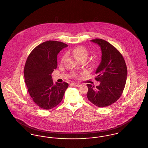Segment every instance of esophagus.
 <instances>
[{
    "label": "esophagus",
    "mask_w": 148,
    "mask_h": 148,
    "mask_svg": "<svg viewBox=\"0 0 148 148\" xmlns=\"http://www.w3.org/2000/svg\"><path fill=\"white\" fill-rule=\"evenodd\" d=\"M71 85H73V86H77V87H79V86H80V84H77V83H71Z\"/></svg>",
    "instance_id": "obj_1"
}]
</instances>
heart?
I'll return each instance as SVG.
<instances>
[{
	"label": "heart",
	"instance_id": "heart-1",
	"mask_svg": "<svg viewBox=\"0 0 148 148\" xmlns=\"http://www.w3.org/2000/svg\"><path fill=\"white\" fill-rule=\"evenodd\" d=\"M71 53L78 60L83 59H84L86 60L88 56V50L84 47H81V46L77 47V48L71 50ZM65 58V55H64L62 57V59H61L62 62H63Z\"/></svg>",
	"mask_w": 148,
	"mask_h": 148
}]
</instances>
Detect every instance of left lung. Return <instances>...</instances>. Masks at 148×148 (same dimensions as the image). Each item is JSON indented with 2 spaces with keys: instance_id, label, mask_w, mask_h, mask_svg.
Here are the masks:
<instances>
[{
  "instance_id": "obj_1",
  "label": "left lung",
  "mask_w": 148,
  "mask_h": 148,
  "mask_svg": "<svg viewBox=\"0 0 148 148\" xmlns=\"http://www.w3.org/2000/svg\"><path fill=\"white\" fill-rule=\"evenodd\" d=\"M90 41L97 44L101 50V60L95 71V80L100 83L96 88L86 85V96L95 106L106 107L121 95L127 81V65L121 54L111 44L101 39Z\"/></svg>"
}]
</instances>
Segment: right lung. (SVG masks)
Returning a JSON list of instances; mask_svg holds the SVG:
<instances>
[{
    "label": "right lung",
    "mask_w": 148,
    "mask_h": 148,
    "mask_svg": "<svg viewBox=\"0 0 148 148\" xmlns=\"http://www.w3.org/2000/svg\"><path fill=\"white\" fill-rule=\"evenodd\" d=\"M68 45L49 40L38 45L29 54L25 65V82L31 98L43 109L49 110L62 100L67 83L54 84L51 74L57 68V56Z\"/></svg>",
    "instance_id": "1"
}]
</instances>
